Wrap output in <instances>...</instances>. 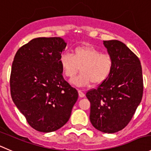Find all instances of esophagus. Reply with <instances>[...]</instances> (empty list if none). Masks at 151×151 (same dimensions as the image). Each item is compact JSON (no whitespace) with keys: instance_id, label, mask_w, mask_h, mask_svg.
Segmentation results:
<instances>
[{"instance_id":"1","label":"esophagus","mask_w":151,"mask_h":151,"mask_svg":"<svg viewBox=\"0 0 151 151\" xmlns=\"http://www.w3.org/2000/svg\"><path fill=\"white\" fill-rule=\"evenodd\" d=\"M78 95H79V97H80V98H83V97L85 96V94L83 93V92H82L81 90L78 89Z\"/></svg>"}]
</instances>
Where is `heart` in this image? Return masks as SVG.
Here are the masks:
<instances>
[{"label":"heart","instance_id":"obj_1","mask_svg":"<svg viewBox=\"0 0 151 151\" xmlns=\"http://www.w3.org/2000/svg\"><path fill=\"white\" fill-rule=\"evenodd\" d=\"M59 64L66 77L72 78L80 68L81 73L71 80L77 86H86L92 83L100 84L108 78L114 65L112 56L89 45L78 46L73 53H64L59 58Z\"/></svg>","mask_w":151,"mask_h":151}]
</instances>
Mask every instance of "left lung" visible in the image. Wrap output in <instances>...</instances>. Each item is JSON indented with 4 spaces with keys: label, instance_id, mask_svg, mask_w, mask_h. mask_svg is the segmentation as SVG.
I'll return each instance as SVG.
<instances>
[{
    "label": "left lung",
    "instance_id": "1",
    "mask_svg": "<svg viewBox=\"0 0 151 151\" xmlns=\"http://www.w3.org/2000/svg\"><path fill=\"white\" fill-rule=\"evenodd\" d=\"M114 61L111 74L96 89L88 91L89 119L98 131L112 134L131 121L143 94L142 66L139 58L118 40L104 41Z\"/></svg>",
    "mask_w": 151,
    "mask_h": 151
}]
</instances>
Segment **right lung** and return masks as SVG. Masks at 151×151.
Segmentation results:
<instances>
[{
	"mask_svg": "<svg viewBox=\"0 0 151 151\" xmlns=\"http://www.w3.org/2000/svg\"><path fill=\"white\" fill-rule=\"evenodd\" d=\"M66 45L61 37L33 39L19 48L12 62V101L28 124L40 132L62 128L78 97L64 79L59 64Z\"/></svg>",
	"mask_w": 151,
	"mask_h": 151,
	"instance_id": "1",
	"label": "right lung"
}]
</instances>
